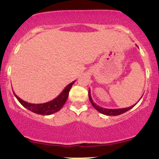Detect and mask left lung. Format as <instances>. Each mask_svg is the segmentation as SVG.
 Here are the masks:
<instances>
[{"label": "left lung", "instance_id": "obj_1", "mask_svg": "<svg viewBox=\"0 0 159 159\" xmlns=\"http://www.w3.org/2000/svg\"><path fill=\"white\" fill-rule=\"evenodd\" d=\"M88 95H89V99H90L91 104H92V105L93 106V107L95 109H96L98 112L101 113V114H105V115H107V116H117V115H120V114H123V113L126 112L129 110H130V109H132L133 107L134 106V105H133L132 106H130L129 107H125V108H118V109H107V108H104L102 107H100L99 105H97L96 103L93 102V101L92 98H91V95H90V89H89V92H88ZM140 101V100H139Z\"/></svg>", "mask_w": 159, "mask_h": 159}]
</instances>
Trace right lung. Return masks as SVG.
I'll list each match as a JSON object with an SVG mask.
<instances>
[{"label":"right lung","mask_w":159,"mask_h":159,"mask_svg":"<svg viewBox=\"0 0 159 159\" xmlns=\"http://www.w3.org/2000/svg\"><path fill=\"white\" fill-rule=\"evenodd\" d=\"M75 82V81H72V83L69 84L65 87L64 90L62 91V93L57 97H56L52 101L48 102L43 103V104H32L28 103L27 102L24 101V100L20 98L17 95H16L15 93L13 92L14 95L19 100V102L24 107H26L29 111H32V112L35 113L37 114L41 115H50L54 114V113L57 112L62 108V107L64 105V104L66 101L67 98H68L69 93L70 89L72 88V86Z\"/></svg>","instance_id":"add662e5"}]
</instances>
